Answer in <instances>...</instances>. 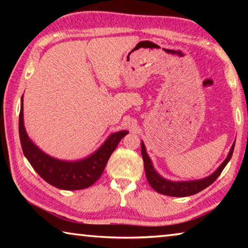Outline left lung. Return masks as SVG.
Returning <instances> with one entry per match:
<instances>
[{"instance_id": "left-lung-1", "label": "left lung", "mask_w": 248, "mask_h": 248, "mask_svg": "<svg viewBox=\"0 0 248 248\" xmlns=\"http://www.w3.org/2000/svg\"><path fill=\"white\" fill-rule=\"evenodd\" d=\"M234 145L235 143H233L232 148H231L229 152L228 157L225 158V161L222 163L219 169H217L212 175H210L208 177L200 180H192V182H170V180L161 177V176L155 171V170L153 169L152 163H151L149 155L146 154L144 143L143 142H141V153L144 162V170H145L146 179H148L151 187H152L155 191H157L158 194H162V195L171 196V197H187V196L198 194L199 191L203 190L204 188L210 186V185L219 177L220 174L222 173V170H224V167L229 163L231 157H232Z\"/></svg>"}]
</instances>
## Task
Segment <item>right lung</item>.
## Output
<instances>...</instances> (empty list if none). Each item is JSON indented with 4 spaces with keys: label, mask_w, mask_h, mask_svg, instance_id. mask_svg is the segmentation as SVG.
Here are the masks:
<instances>
[{
    "label": "right lung",
    "mask_w": 248,
    "mask_h": 248,
    "mask_svg": "<svg viewBox=\"0 0 248 248\" xmlns=\"http://www.w3.org/2000/svg\"><path fill=\"white\" fill-rule=\"evenodd\" d=\"M20 144L24 155L41 178L64 190L84 189L93 185L103 174L109 157L128 131L112 133L107 141L91 156L77 162H65L49 156L29 139L24 127L23 96L18 120Z\"/></svg>",
    "instance_id": "right-lung-1"
}]
</instances>
